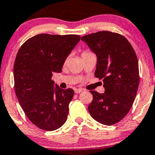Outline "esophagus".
Listing matches in <instances>:
<instances>
[{
    "label": "esophagus",
    "mask_w": 155,
    "mask_h": 155,
    "mask_svg": "<svg viewBox=\"0 0 155 155\" xmlns=\"http://www.w3.org/2000/svg\"><path fill=\"white\" fill-rule=\"evenodd\" d=\"M83 90H82V89H76L75 90V93L76 94H80L81 92H83Z\"/></svg>",
    "instance_id": "1"
}]
</instances>
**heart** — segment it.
<instances>
[{
	"label": "heart",
	"mask_w": 155,
	"mask_h": 155,
	"mask_svg": "<svg viewBox=\"0 0 155 155\" xmlns=\"http://www.w3.org/2000/svg\"><path fill=\"white\" fill-rule=\"evenodd\" d=\"M89 54H91V51H90L89 50H85V51H83V53H82V56H84V55ZM67 61H68V58L65 60V63L67 62Z\"/></svg>",
	"instance_id": "1"
}]
</instances>
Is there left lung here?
<instances>
[{
  "label": "left lung",
  "mask_w": 155,
  "mask_h": 155,
  "mask_svg": "<svg viewBox=\"0 0 155 155\" xmlns=\"http://www.w3.org/2000/svg\"><path fill=\"white\" fill-rule=\"evenodd\" d=\"M97 58L95 76L104 82V94L91 91L93 101L88 106L94 119L111 126L131 109L139 87V65L130 43L122 35L110 31L83 36Z\"/></svg>",
  "instance_id": "1"
}]
</instances>
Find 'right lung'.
I'll list each match as a JSON object with an SVG mask.
<instances>
[{
  "mask_svg": "<svg viewBox=\"0 0 155 155\" xmlns=\"http://www.w3.org/2000/svg\"><path fill=\"white\" fill-rule=\"evenodd\" d=\"M80 40L78 35L42 33L31 37L21 46L14 64L15 94L30 122L46 131L63 126L72 89L54 87V72H61L71 51Z\"/></svg>",
  "mask_w": 155,
  "mask_h": 155,
  "instance_id": "add662e5",
  "label": "right lung"
}]
</instances>
